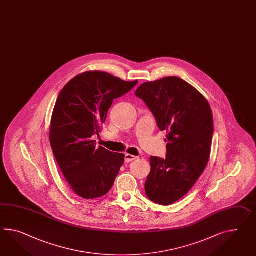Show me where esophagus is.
I'll list each match as a JSON object with an SVG mask.
<instances>
[{
    "label": "esophagus",
    "mask_w": 256,
    "mask_h": 256,
    "mask_svg": "<svg viewBox=\"0 0 256 256\" xmlns=\"http://www.w3.org/2000/svg\"><path fill=\"white\" fill-rule=\"evenodd\" d=\"M137 158V156H131V154H126L125 156V162H130L131 161H133V160H136Z\"/></svg>",
    "instance_id": "obj_1"
}]
</instances>
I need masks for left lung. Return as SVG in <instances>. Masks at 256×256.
Wrapping results in <instances>:
<instances>
[{
	"instance_id": "obj_1",
	"label": "left lung",
	"mask_w": 256,
	"mask_h": 256,
	"mask_svg": "<svg viewBox=\"0 0 256 256\" xmlns=\"http://www.w3.org/2000/svg\"><path fill=\"white\" fill-rule=\"evenodd\" d=\"M135 95L152 112L159 130L166 131V156L150 158L145 182L147 197L170 206L194 187L209 161L214 121L204 95L176 76L145 82Z\"/></svg>"
}]
</instances>
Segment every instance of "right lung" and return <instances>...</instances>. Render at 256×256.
<instances>
[{"label": "right lung", "instance_id": "add662e5", "mask_svg": "<svg viewBox=\"0 0 256 256\" xmlns=\"http://www.w3.org/2000/svg\"><path fill=\"white\" fill-rule=\"evenodd\" d=\"M137 83L88 71L71 80L57 98L50 120V147L64 178L84 199L104 196L124 164L125 154L96 147L92 137L99 135L114 100Z\"/></svg>", "mask_w": 256, "mask_h": 256}]
</instances>
